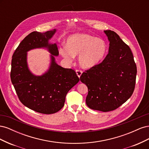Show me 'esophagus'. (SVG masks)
Listing matches in <instances>:
<instances>
[{"instance_id": "34e87169", "label": "esophagus", "mask_w": 149, "mask_h": 149, "mask_svg": "<svg viewBox=\"0 0 149 149\" xmlns=\"http://www.w3.org/2000/svg\"><path fill=\"white\" fill-rule=\"evenodd\" d=\"M76 74H77V75H78V77H79V78H80L81 75L82 74L83 71H82L81 70H76Z\"/></svg>"}]
</instances>
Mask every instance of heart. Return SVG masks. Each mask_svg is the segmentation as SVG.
I'll use <instances>...</instances> for the list:
<instances>
[{"label":"heart","instance_id":"obj_1","mask_svg":"<svg viewBox=\"0 0 149 149\" xmlns=\"http://www.w3.org/2000/svg\"><path fill=\"white\" fill-rule=\"evenodd\" d=\"M61 56L68 61L72 62L79 56L81 67L89 69L96 65L106 52V45L103 40L87 34L77 33L71 35L66 42V47L60 49Z\"/></svg>","mask_w":149,"mask_h":149}]
</instances>
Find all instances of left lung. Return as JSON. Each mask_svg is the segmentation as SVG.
Instances as JSON below:
<instances>
[{
	"mask_svg": "<svg viewBox=\"0 0 149 149\" xmlns=\"http://www.w3.org/2000/svg\"><path fill=\"white\" fill-rule=\"evenodd\" d=\"M109 41V52L101 63L83 72L80 77L88 94L87 106L108 112L127 101L134 91L137 66L132 53L114 31L104 30Z\"/></svg>",
	"mask_w": 149,
	"mask_h": 149,
	"instance_id": "obj_1",
	"label": "left lung"
}]
</instances>
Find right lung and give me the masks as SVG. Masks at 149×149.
<instances>
[{"label":"right lung","mask_w":149,"mask_h":149,"mask_svg":"<svg viewBox=\"0 0 149 149\" xmlns=\"http://www.w3.org/2000/svg\"><path fill=\"white\" fill-rule=\"evenodd\" d=\"M56 29L46 32L33 31L22 40L13 53L10 72L11 81L20 102L29 109L45 114H54L63 107L66 94L79 81L74 70L64 68L55 62L58 56L56 43L48 41ZM46 47L52 54L49 70L42 76H35L29 70L27 52Z\"/></svg>","instance_id":"obj_1"}]
</instances>
